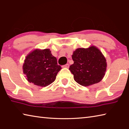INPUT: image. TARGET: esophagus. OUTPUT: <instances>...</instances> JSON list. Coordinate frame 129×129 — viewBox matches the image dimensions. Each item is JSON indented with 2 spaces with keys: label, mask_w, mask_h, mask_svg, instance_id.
<instances>
[{
  "label": "esophagus",
  "mask_w": 129,
  "mask_h": 129,
  "mask_svg": "<svg viewBox=\"0 0 129 129\" xmlns=\"http://www.w3.org/2000/svg\"><path fill=\"white\" fill-rule=\"evenodd\" d=\"M62 67L63 68H69V65L68 64H65L64 65H63Z\"/></svg>",
  "instance_id": "obj_1"
}]
</instances>
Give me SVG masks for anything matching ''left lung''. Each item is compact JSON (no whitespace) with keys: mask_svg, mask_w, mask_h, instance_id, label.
I'll use <instances>...</instances> for the list:
<instances>
[{"mask_svg":"<svg viewBox=\"0 0 129 129\" xmlns=\"http://www.w3.org/2000/svg\"><path fill=\"white\" fill-rule=\"evenodd\" d=\"M74 64L69 70L76 82L85 87L99 83L105 74L106 58L99 48L95 46L88 48H78L73 51Z\"/></svg>","mask_w":129,"mask_h":129,"instance_id":"obj_1","label":"left lung"}]
</instances>
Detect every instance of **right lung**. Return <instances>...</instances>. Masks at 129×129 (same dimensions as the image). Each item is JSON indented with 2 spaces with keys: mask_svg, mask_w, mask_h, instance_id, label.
Wrapping results in <instances>:
<instances>
[{
  "mask_svg": "<svg viewBox=\"0 0 129 129\" xmlns=\"http://www.w3.org/2000/svg\"><path fill=\"white\" fill-rule=\"evenodd\" d=\"M49 48L35 49L28 53L23 64V73L27 81L34 85L46 87L56 79L61 68Z\"/></svg>",
  "mask_w": 129,
  "mask_h": 129,
  "instance_id": "right-lung-1",
  "label": "right lung"
}]
</instances>
